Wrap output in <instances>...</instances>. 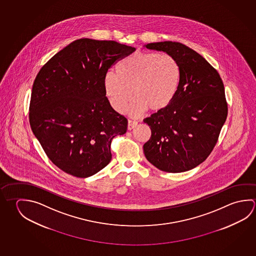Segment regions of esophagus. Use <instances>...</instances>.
Masks as SVG:
<instances>
[{"instance_id": "1", "label": "esophagus", "mask_w": 256, "mask_h": 256, "mask_svg": "<svg viewBox=\"0 0 256 256\" xmlns=\"http://www.w3.org/2000/svg\"><path fill=\"white\" fill-rule=\"evenodd\" d=\"M136 125H138V122H136V120H128V130H133L134 126H136Z\"/></svg>"}]
</instances>
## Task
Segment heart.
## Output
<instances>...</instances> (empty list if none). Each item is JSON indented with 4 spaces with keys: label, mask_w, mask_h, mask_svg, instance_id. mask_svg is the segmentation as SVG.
<instances>
[{
    "label": "heart",
    "mask_w": 256,
    "mask_h": 256,
    "mask_svg": "<svg viewBox=\"0 0 256 256\" xmlns=\"http://www.w3.org/2000/svg\"><path fill=\"white\" fill-rule=\"evenodd\" d=\"M116 74H105V94L118 112L125 110L134 95L126 112L134 117L148 108L152 112L167 108L178 94L182 82L178 60L166 53L138 52L128 56L118 62Z\"/></svg>",
    "instance_id": "b5f03b06"
}]
</instances>
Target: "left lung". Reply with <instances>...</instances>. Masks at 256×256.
<instances>
[{
  "mask_svg": "<svg viewBox=\"0 0 256 256\" xmlns=\"http://www.w3.org/2000/svg\"><path fill=\"white\" fill-rule=\"evenodd\" d=\"M146 48L174 56L182 82L172 102L144 120L152 133L144 144V156L164 172L192 170L210 154L228 117L224 84L215 68L187 46L164 41Z\"/></svg>",
  "mask_w": 256,
  "mask_h": 256,
  "instance_id": "8db88e82",
  "label": "left lung"
}]
</instances>
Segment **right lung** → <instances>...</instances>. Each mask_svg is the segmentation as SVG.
<instances>
[{"label":"right lung","instance_id":"add662e5","mask_svg":"<svg viewBox=\"0 0 256 256\" xmlns=\"http://www.w3.org/2000/svg\"><path fill=\"white\" fill-rule=\"evenodd\" d=\"M136 48L113 40L81 38L42 66L32 87L30 124L48 157L68 174L86 178L108 166L110 144L128 120L104 90L108 69Z\"/></svg>","mask_w":256,"mask_h":256}]
</instances>
